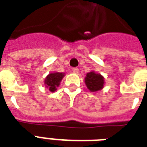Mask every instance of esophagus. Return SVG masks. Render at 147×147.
Returning <instances> with one entry per match:
<instances>
[{
	"label": "esophagus",
	"mask_w": 147,
	"mask_h": 147,
	"mask_svg": "<svg viewBox=\"0 0 147 147\" xmlns=\"http://www.w3.org/2000/svg\"><path fill=\"white\" fill-rule=\"evenodd\" d=\"M73 72L75 73V74H77V73L79 72V69L77 67H74V68H73Z\"/></svg>",
	"instance_id": "1"
}]
</instances>
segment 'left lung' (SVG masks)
<instances>
[{
	"instance_id": "1",
	"label": "left lung",
	"mask_w": 147,
	"mask_h": 147,
	"mask_svg": "<svg viewBox=\"0 0 147 147\" xmlns=\"http://www.w3.org/2000/svg\"><path fill=\"white\" fill-rule=\"evenodd\" d=\"M84 80L87 89L90 92H97L104 87V77L94 70L87 73Z\"/></svg>"
}]
</instances>
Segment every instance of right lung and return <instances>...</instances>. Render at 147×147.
<instances>
[{
    "mask_svg": "<svg viewBox=\"0 0 147 147\" xmlns=\"http://www.w3.org/2000/svg\"><path fill=\"white\" fill-rule=\"evenodd\" d=\"M65 74L60 72H53L49 74L44 80V85L45 87L48 88L49 90L52 93L57 90V87L60 86L61 82Z\"/></svg>",
    "mask_w": 147,
    "mask_h": 147,
    "instance_id": "1",
    "label": "right lung"
}]
</instances>
